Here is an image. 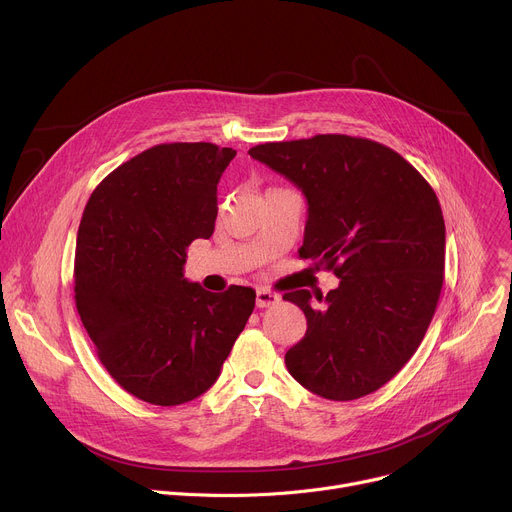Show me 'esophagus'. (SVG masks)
Listing matches in <instances>:
<instances>
[{
  "instance_id": "1",
  "label": "esophagus",
  "mask_w": 512,
  "mask_h": 512,
  "mask_svg": "<svg viewBox=\"0 0 512 512\" xmlns=\"http://www.w3.org/2000/svg\"><path fill=\"white\" fill-rule=\"evenodd\" d=\"M279 302V296L269 289H257V308H269Z\"/></svg>"
}]
</instances>
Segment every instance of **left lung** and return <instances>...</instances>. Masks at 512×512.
Returning a JSON list of instances; mask_svg holds the SVG:
<instances>
[{"label":"left lung","instance_id":"left-lung-1","mask_svg":"<svg viewBox=\"0 0 512 512\" xmlns=\"http://www.w3.org/2000/svg\"><path fill=\"white\" fill-rule=\"evenodd\" d=\"M253 160L308 200L300 257L340 279L322 306L308 289L306 336L285 367L308 391L352 401L381 389L419 348L444 285L446 225L427 180L383 143L340 133L261 143Z\"/></svg>","mask_w":512,"mask_h":512}]
</instances>
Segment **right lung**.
Returning <instances> with one entry per match:
<instances>
[{
  "label": "right lung",
  "mask_w": 512,
  "mask_h": 512,
  "mask_svg": "<svg viewBox=\"0 0 512 512\" xmlns=\"http://www.w3.org/2000/svg\"><path fill=\"white\" fill-rule=\"evenodd\" d=\"M237 156L214 143H160L91 194L77 235L75 302L107 373L162 407L208 391L253 308L255 289L210 294L184 277L186 249L208 239L216 184Z\"/></svg>",
  "instance_id": "add662e5"
}]
</instances>
